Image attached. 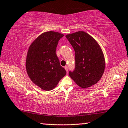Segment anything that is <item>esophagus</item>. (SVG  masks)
Instances as JSON below:
<instances>
[{
    "instance_id": "obj_1",
    "label": "esophagus",
    "mask_w": 128,
    "mask_h": 128,
    "mask_svg": "<svg viewBox=\"0 0 128 128\" xmlns=\"http://www.w3.org/2000/svg\"><path fill=\"white\" fill-rule=\"evenodd\" d=\"M64 68H65V69H66V72H68V66H66L64 67Z\"/></svg>"
}]
</instances>
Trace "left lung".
Instances as JSON below:
<instances>
[{"label":"left lung","instance_id":"left-lung-1","mask_svg":"<svg viewBox=\"0 0 128 128\" xmlns=\"http://www.w3.org/2000/svg\"><path fill=\"white\" fill-rule=\"evenodd\" d=\"M75 52V68L69 75L78 86L87 88L96 84L104 73L105 59L96 40L85 32L66 35Z\"/></svg>","mask_w":128,"mask_h":128}]
</instances>
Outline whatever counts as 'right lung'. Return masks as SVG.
Wrapping results in <instances>:
<instances>
[{
	"instance_id": "1",
	"label": "right lung",
	"mask_w": 128,
	"mask_h": 128,
	"mask_svg": "<svg viewBox=\"0 0 128 128\" xmlns=\"http://www.w3.org/2000/svg\"><path fill=\"white\" fill-rule=\"evenodd\" d=\"M62 34L53 31L43 33L34 40L28 50L26 68L30 80L42 89L55 88L66 72L60 66L56 53Z\"/></svg>"
}]
</instances>
